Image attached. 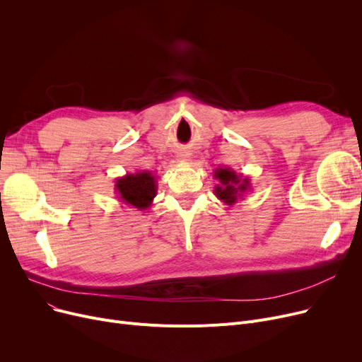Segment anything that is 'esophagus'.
Instances as JSON below:
<instances>
[{"instance_id":"34e87169","label":"esophagus","mask_w":362,"mask_h":362,"mask_svg":"<svg viewBox=\"0 0 362 362\" xmlns=\"http://www.w3.org/2000/svg\"><path fill=\"white\" fill-rule=\"evenodd\" d=\"M187 156H189V154H182V160H186Z\"/></svg>"}]
</instances>
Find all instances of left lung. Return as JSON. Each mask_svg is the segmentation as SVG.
Listing matches in <instances>:
<instances>
[{
    "label": "left lung",
    "instance_id": "left-lung-1",
    "mask_svg": "<svg viewBox=\"0 0 362 362\" xmlns=\"http://www.w3.org/2000/svg\"><path fill=\"white\" fill-rule=\"evenodd\" d=\"M214 179L218 180L214 187V195L227 205L236 204L238 199H242L245 194L251 191V179L238 175L232 168H216Z\"/></svg>",
    "mask_w": 362,
    "mask_h": 362
}]
</instances>
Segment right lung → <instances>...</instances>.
<instances>
[{
  "instance_id": "1",
  "label": "right lung",
  "mask_w": 362,
  "mask_h": 362,
  "mask_svg": "<svg viewBox=\"0 0 362 362\" xmlns=\"http://www.w3.org/2000/svg\"><path fill=\"white\" fill-rule=\"evenodd\" d=\"M116 194L124 205L144 211L157 195V176L146 170L127 173L116 180Z\"/></svg>"
}]
</instances>
